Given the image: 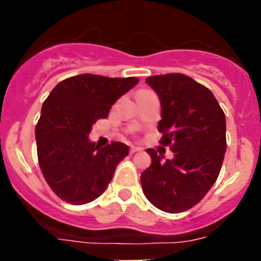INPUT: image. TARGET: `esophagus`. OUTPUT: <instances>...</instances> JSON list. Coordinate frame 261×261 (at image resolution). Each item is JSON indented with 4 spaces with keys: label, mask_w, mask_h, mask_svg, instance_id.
<instances>
[{
    "label": "esophagus",
    "mask_w": 261,
    "mask_h": 261,
    "mask_svg": "<svg viewBox=\"0 0 261 261\" xmlns=\"http://www.w3.org/2000/svg\"><path fill=\"white\" fill-rule=\"evenodd\" d=\"M142 149L141 147L138 146H130V150H129V153L130 154H135V153H138V151H141Z\"/></svg>",
    "instance_id": "obj_1"
}]
</instances>
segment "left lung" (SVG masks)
Instances as JSON below:
<instances>
[{
    "mask_svg": "<svg viewBox=\"0 0 261 261\" xmlns=\"http://www.w3.org/2000/svg\"><path fill=\"white\" fill-rule=\"evenodd\" d=\"M161 100V144L174 158L147 149L150 167L141 174L146 199L167 213L195 206L216 183L226 153V117L211 90L180 73L145 81Z\"/></svg>",
    "mask_w": 261,
    "mask_h": 261,
    "instance_id": "1",
    "label": "left lung"
}]
</instances>
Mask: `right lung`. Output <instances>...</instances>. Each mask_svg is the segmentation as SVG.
Instances as JSON below:
<instances>
[{
  "label": "right lung",
  "mask_w": 261,
  "mask_h": 261,
  "mask_svg": "<svg viewBox=\"0 0 261 261\" xmlns=\"http://www.w3.org/2000/svg\"><path fill=\"white\" fill-rule=\"evenodd\" d=\"M138 84L135 77L80 74L55 86L41 107L35 129L40 170L60 199L87 204L107 190L116 166L129 153L123 142L105 147L89 140L96 120Z\"/></svg>",
  "instance_id": "right-lung-1"
}]
</instances>
